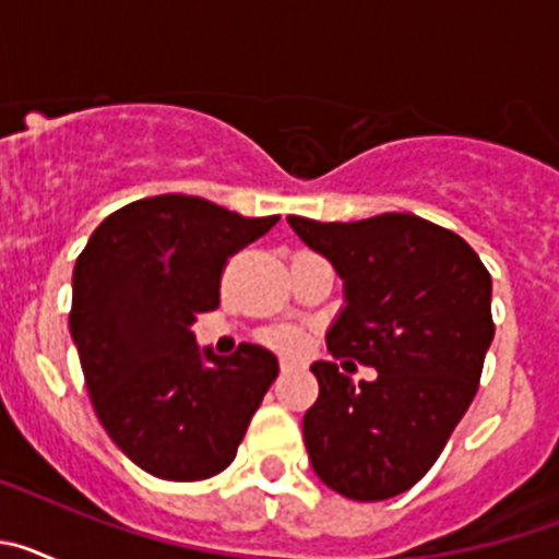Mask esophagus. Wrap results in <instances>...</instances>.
I'll return each mask as SVG.
<instances>
[{"label":"esophagus","mask_w":559,"mask_h":559,"mask_svg":"<svg viewBox=\"0 0 559 559\" xmlns=\"http://www.w3.org/2000/svg\"><path fill=\"white\" fill-rule=\"evenodd\" d=\"M294 367H296V360H288V358L280 360V369H283V372H290Z\"/></svg>","instance_id":"obj_1"}]
</instances>
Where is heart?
Here are the masks:
<instances>
[{
    "label": "heart",
    "instance_id": "b5f03b06",
    "mask_svg": "<svg viewBox=\"0 0 559 559\" xmlns=\"http://www.w3.org/2000/svg\"><path fill=\"white\" fill-rule=\"evenodd\" d=\"M265 341H269L271 347L283 349V353H299V349H302V335L288 328L271 330V333L265 335Z\"/></svg>",
    "mask_w": 559,
    "mask_h": 559
}]
</instances>
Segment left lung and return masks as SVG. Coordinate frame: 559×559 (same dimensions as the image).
<instances>
[{
	"label": "left lung",
	"mask_w": 559,
	"mask_h": 559,
	"mask_svg": "<svg viewBox=\"0 0 559 559\" xmlns=\"http://www.w3.org/2000/svg\"><path fill=\"white\" fill-rule=\"evenodd\" d=\"M290 229L344 280V310L316 360L319 400L302 419L316 476L353 501H386L431 471L471 408L496 335L492 280L451 229L408 212L353 224L290 215ZM353 359L379 369L348 378Z\"/></svg>",
	"instance_id": "left-lung-1"
}]
</instances>
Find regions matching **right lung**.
<instances>
[{"mask_svg": "<svg viewBox=\"0 0 559 559\" xmlns=\"http://www.w3.org/2000/svg\"><path fill=\"white\" fill-rule=\"evenodd\" d=\"M199 195H153L111 212L72 274L69 330L103 428L133 464L167 481L226 471L274 383V353H201L195 316L221 305L235 251L276 224Z\"/></svg>", "mask_w": 559, "mask_h": 559, "instance_id": "1", "label": "right lung"}]
</instances>
